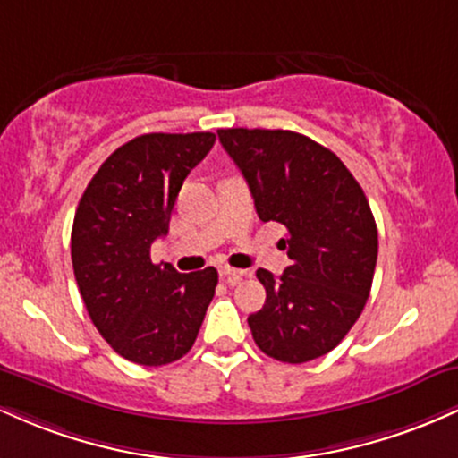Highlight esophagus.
<instances>
[{
  "label": "esophagus",
  "mask_w": 458,
  "mask_h": 458,
  "mask_svg": "<svg viewBox=\"0 0 458 458\" xmlns=\"http://www.w3.org/2000/svg\"><path fill=\"white\" fill-rule=\"evenodd\" d=\"M219 276L224 277L225 282L230 284V286H234V284H239L241 280H243L245 271H239V269H233V267H219Z\"/></svg>",
  "instance_id": "34e87169"
}]
</instances>
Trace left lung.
Masks as SVG:
<instances>
[{"label":"left lung","mask_w":458,"mask_h":458,"mask_svg":"<svg viewBox=\"0 0 458 458\" xmlns=\"http://www.w3.org/2000/svg\"><path fill=\"white\" fill-rule=\"evenodd\" d=\"M219 141L250 185L262 222L286 225L291 267L259 269L267 291L250 314L262 353L303 364L349 334L370 295L377 224L364 189L329 148L282 129H219Z\"/></svg>","instance_id":"8db88e82"}]
</instances>
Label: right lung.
Here are the masks:
<instances>
[{
	"label": "right lung",
	"instance_id": "obj_1",
	"mask_svg": "<svg viewBox=\"0 0 458 458\" xmlns=\"http://www.w3.org/2000/svg\"><path fill=\"white\" fill-rule=\"evenodd\" d=\"M213 133H146L114 150L88 182L71 233L72 271L94 327L124 360L165 366L198 338L217 271L155 265L189 172L213 148Z\"/></svg>",
	"mask_w": 458,
	"mask_h": 458
}]
</instances>
